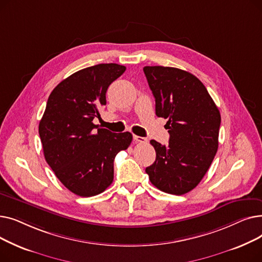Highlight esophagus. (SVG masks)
Wrapping results in <instances>:
<instances>
[{"instance_id": "esophagus-1", "label": "esophagus", "mask_w": 262, "mask_h": 262, "mask_svg": "<svg viewBox=\"0 0 262 262\" xmlns=\"http://www.w3.org/2000/svg\"><path fill=\"white\" fill-rule=\"evenodd\" d=\"M133 138H134V141L137 143H146L147 142V140L145 138H143V137H140V136L134 135Z\"/></svg>"}]
</instances>
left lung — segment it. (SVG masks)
Instances as JSON below:
<instances>
[{"label": "left lung", "mask_w": 262, "mask_h": 262, "mask_svg": "<svg viewBox=\"0 0 262 262\" xmlns=\"http://www.w3.org/2000/svg\"><path fill=\"white\" fill-rule=\"evenodd\" d=\"M156 103V116L167 119L169 144L150 140L155 162L145 169L149 181L166 193L194 189L208 171L219 146L221 115L203 82L172 67H144Z\"/></svg>", "instance_id": "obj_1"}]
</instances>
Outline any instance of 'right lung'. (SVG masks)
<instances>
[{
    "mask_svg": "<svg viewBox=\"0 0 262 262\" xmlns=\"http://www.w3.org/2000/svg\"><path fill=\"white\" fill-rule=\"evenodd\" d=\"M125 70L117 63L85 68L59 82L49 96L39 123L45 158L76 195H98L112 185L116 155L133 140L128 132L112 133L92 122L106 105L109 85Z\"/></svg>",
    "mask_w": 262,
    "mask_h": 262,
    "instance_id": "add662e5",
    "label": "right lung"
}]
</instances>
